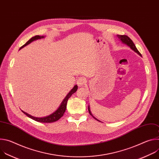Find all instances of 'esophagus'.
<instances>
[{"label":"esophagus","instance_id":"1","mask_svg":"<svg viewBox=\"0 0 159 159\" xmlns=\"http://www.w3.org/2000/svg\"><path fill=\"white\" fill-rule=\"evenodd\" d=\"M85 84V79L83 77H80L77 80V84L79 87H82Z\"/></svg>","mask_w":159,"mask_h":159}]
</instances>
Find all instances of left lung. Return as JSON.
<instances>
[{"mask_svg": "<svg viewBox=\"0 0 159 159\" xmlns=\"http://www.w3.org/2000/svg\"><path fill=\"white\" fill-rule=\"evenodd\" d=\"M116 36H117L118 38L119 39V40L121 41L123 44H126L127 46H128L132 50H133L134 52L138 53L140 56L142 57L141 53L139 52V50H137V48H136V46L134 45V44L133 43V41H132L128 36H126V35H118V34H117ZM88 110H89V114H90V115H91L95 120H96L97 121H99V122H101V121H99V120H98L97 118H96L93 115V114L91 113V111H90V106H89V105L88 106Z\"/></svg>", "mask_w": 159, "mask_h": 159, "instance_id": "8db88e82", "label": "left lung"}]
</instances>
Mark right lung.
I'll list each match as a JSON object with an SVG mask.
<instances>
[{
	"mask_svg": "<svg viewBox=\"0 0 159 159\" xmlns=\"http://www.w3.org/2000/svg\"><path fill=\"white\" fill-rule=\"evenodd\" d=\"M45 38L44 36H39V35H36L33 38H31L28 42H26V44H25L23 46L21 47L20 48H19V50L20 49H22V48H24L25 47L27 46L28 44H30L31 43L36 41V40H38V39H42V38ZM78 89V87H77V85H74V87L71 89L70 91L67 94V95L66 96V97L63 99V100L62 101V102H61V104L60 105V106L58 107V108L55 111H54L53 113H52V114H50V115L48 116H44V117H35V116H31L30 115V114H28V113L23 111L22 110V112L24 113V114H25L28 117L31 118L32 120H35L36 121H38V122H40V123H52V122H55L56 121H58L60 118H61L64 114V112H65V110H66V104H67V101L68 100H69V99L71 97V96L75 93L77 90Z\"/></svg>",
	"mask_w": 159,
	"mask_h": 159,
	"instance_id": "obj_1",
	"label": "right lung"
}]
</instances>
